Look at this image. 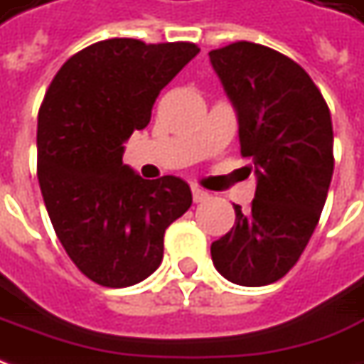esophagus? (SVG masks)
Here are the masks:
<instances>
[{"mask_svg":"<svg viewBox=\"0 0 364 364\" xmlns=\"http://www.w3.org/2000/svg\"><path fill=\"white\" fill-rule=\"evenodd\" d=\"M192 198H194V202H204L208 198V192L198 186H192Z\"/></svg>","mask_w":364,"mask_h":364,"instance_id":"1","label":"esophagus"}]
</instances>
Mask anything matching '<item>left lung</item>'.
Segmentation results:
<instances>
[{
  "instance_id": "left-lung-1",
  "label": "left lung",
  "mask_w": 364,
  "mask_h": 364,
  "mask_svg": "<svg viewBox=\"0 0 364 364\" xmlns=\"http://www.w3.org/2000/svg\"><path fill=\"white\" fill-rule=\"evenodd\" d=\"M238 116L240 154L256 174L250 210L210 246L226 280L264 287L282 279L306 248L326 202L333 122L321 90L296 62L260 43L236 41L210 51Z\"/></svg>"
}]
</instances>
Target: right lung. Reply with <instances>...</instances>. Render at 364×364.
I'll list each match as a JSON object with an SVG mask.
<instances>
[{
	"label": "right lung",
	"mask_w": 364,
	"mask_h": 364,
	"mask_svg": "<svg viewBox=\"0 0 364 364\" xmlns=\"http://www.w3.org/2000/svg\"><path fill=\"white\" fill-rule=\"evenodd\" d=\"M196 43L97 41L51 80L38 114V180L46 208L75 267L96 284L148 279L164 256V232L192 204L182 178L144 180L122 162L124 146L150 124L160 90Z\"/></svg>",
	"instance_id": "right-lung-1"
}]
</instances>
